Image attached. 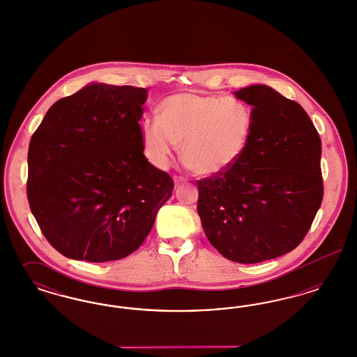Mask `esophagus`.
Returning <instances> with one entry per match:
<instances>
[{"label": "esophagus", "instance_id": "obj_1", "mask_svg": "<svg viewBox=\"0 0 357 357\" xmlns=\"http://www.w3.org/2000/svg\"><path fill=\"white\" fill-rule=\"evenodd\" d=\"M174 182H175V185L178 186V185L185 183V182H186V179H185L183 176H174Z\"/></svg>", "mask_w": 357, "mask_h": 357}]
</instances>
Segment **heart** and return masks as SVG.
<instances>
[{"label": "heart", "instance_id": "obj_1", "mask_svg": "<svg viewBox=\"0 0 357 357\" xmlns=\"http://www.w3.org/2000/svg\"><path fill=\"white\" fill-rule=\"evenodd\" d=\"M252 111L236 98L176 93L158 105V118H144L140 134L150 162L165 169L181 144V158L195 175L211 176L230 169L245 153Z\"/></svg>", "mask_w": 357, "mask_h": 357}]
</instances>
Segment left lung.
Masks as SVG:
<instances>
[{"mask_svg": "<svg viewBox=\"0 0 357 357\" xmlns=\"http://www.w3.org/2000/svg\"><path fill=\"white\" fill-rule=\"evenodd\" d=\"M252 109L248 147L198 181V215L225 258L257 264L296 249L323 201L321 139L305 109L268 85L234 92Z\"/></svg>", "mask_w": 357, "mask_h": 357, "instance_id": "1", "label": "left lung"}]
</instances>
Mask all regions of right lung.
I'll list each match as a JSON object with an SVG mask.
<instances>
[{"label": "right lung", "mask_w": 357, "mask_h": 357, "mask_svg": "<svg viewBox=\"0 0 357 357\" xmlns=\"http://www.w3.org/2000/svg\"><path fill=\"white\" fill-rule=\"evenodd\" d=\"M149 91L92 83L54 102L28 151L26 194L43 234L88 262L134 253L174 182L144 156L139 121Z\"/></svg>", "instance_id": "1"}]
</instances>
